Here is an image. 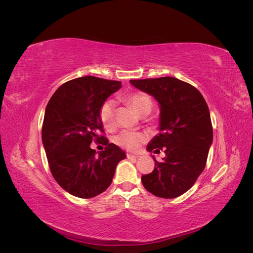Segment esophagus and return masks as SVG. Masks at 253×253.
I'll use <instances>...</instances> for the list:
<instances>
[{"label": "esophagus", "instance_id": "esophagus-1", "mask_svg": "<svg viewBox=\"0 0 253 253\" xmlns=\"http://www.w3.org/2000/svg\"><path fill=\"white\" fill-rule=\"evenodd\" d=\"M126 157H127L128 159H137L139 156H138V155H135V154H128V153H127Z\"/></svg>", "mask_w": 253, "mask_h": 253}]
</instances>
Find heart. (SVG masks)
Segmentation results:
<instances>
[{
    "label": "heart",
    "mask_w": 253,
    "mask_h": 253,
    "mask_svg": "<svg viewBox=\"0 0 253 253\" xmlns=\"http://www.w3.org/2000/svg\"><path fill=\"white\" fill-rule=\"evenodd\" d=\"M126 101L132 105V108L138 113L140 116L149 115L153 109V101L149 95L142 91H136L126 97ZM115 108L116 103L114 100L105 101L101 109L99 116L105 128L113 129L115 127ZM145 140L144 134L137 131H124L119 133L114 138L115 143L121 148L129 151H134L139 148V145Z\"/></svg>",
    "instance_id": "heart-1"
}]
</instances>
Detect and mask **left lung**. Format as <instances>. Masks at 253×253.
<instances>
[{"mask_svg":"<svg viewBox=\"0 0 253 253\" xmlns=\"http://www.w3.org/2000/svg\"><path fill=\"white\" fill-rule=\"evenodd\" d=\"M132 85L156 99L160 108L159 133L147 150L165 151L162 163L142 175L143 187L163 198L180 196L204 171L213 129L209 108L200 90L174 77L129 80Z\"/></svg>","mask_w":253,"mask_h":253,"instance_id":"obj_1","label":"left lung"}]
</instances>
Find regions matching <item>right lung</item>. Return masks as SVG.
Returning a JSON list of instances; mask_svg holds the SVG:
<instances>
[{"instance_id":"1","label":"right lung","mask_w":253,"mask_h":253,"mask_svg":"<svg viewBox=\"0 0 253 253\" xmlns=\"http://www.w3.org/2000/svg\"><path fill=\"white\" fill-rule=\"evenodd\" d=\"M120 81L85 76L62 84L45 110L42 142L53 178L66 192L91 198L110 187L115 170L126 153L105 139L104 151L96 154L89 144L104 139L100 109Z\"/></svg>"}]
</instances>
